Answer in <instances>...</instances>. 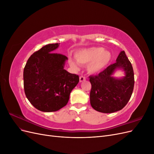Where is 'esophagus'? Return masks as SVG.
<instances>
[{
    "label": "esophagus",
    "mask_w": 154,
    "mask_h": 154,
    "mask_svg": "<svg viewBox=\"0 0 154 154\" xmlns=\"http://www.w3.org/2000/svg\"><path fill=\"white\" fill-rule=\"evenodd\" d=\"M86 80V78L84 76H80V82H83Z\"/></svg>",
    "instance_id": "obj_1"
}]
</instances>
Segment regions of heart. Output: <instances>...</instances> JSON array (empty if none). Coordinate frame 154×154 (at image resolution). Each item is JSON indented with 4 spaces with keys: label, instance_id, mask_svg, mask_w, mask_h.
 I'll list each match as a JSON object with an SVG mask.
<instances>
[{
    "label": "heart",
    "instance_id": "obj_1",
    "mask_svg": "<svg viewBox=\"0 0 154 154\" xmlns=\"http://www.w3.org/2000/svg\"><path fill=\"white\" fill-rule=\"evenodd\" d=\"M76 59L69 58L71 66L76 70L79 69L78 63L87 65L88 73H100L108 66L112 60V54L109 51L102 47H91L78 50L75 54Z\"/></svg>",
    "mask_w": 154,
    "mask_h": 154
}]
</instances>
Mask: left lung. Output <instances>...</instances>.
Instances as JSON below:
<instances>
[{"mask_svg": "<svg viewBox=\"0 0 154 154\" xmlns=\"http://www.w3.org/2000/svg\"><path fill=\"white\" fill-rule=\"evenodd\" d=\"M118 69H122L125 76H113ZM92 88L90 102L96 111L112 113L122 110L132 96L134 85V75L132 64L124 51L119 53L116 63L109 66L96 76H90Z\"/></svg>", "mask_w": 154, "mask_h": 154, "instance_id": "obj_1", "label": "left lung"}]
</instances>
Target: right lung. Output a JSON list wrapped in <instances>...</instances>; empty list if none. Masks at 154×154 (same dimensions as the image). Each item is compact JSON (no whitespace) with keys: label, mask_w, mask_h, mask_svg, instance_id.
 <instances>
[{"label":"right lung","mask_w":154,"mask_h":154,"mask_svg":"<svg viewBox=\"0 0 154 154\" xmlns=\"http://www.w3.org/2000/svg\"><path fill=\"white\" fill-rule=\"evenodd\" d=\"M60 44H48L32 54L24 69V92L36 109L50 112L66 106L79 76L64 69L67 57L55 53Z\"/></svg>","instance_id":"right-lung-1"}]
</instances>
